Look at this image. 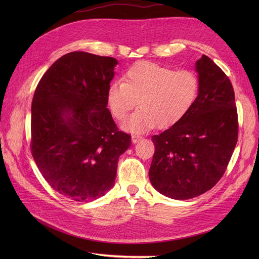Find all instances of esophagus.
Segmentation results:
<instances>
[{
    "label": "esophagus",
    "mask_w": 259,
    "mask_h": 259,
    "mask_svg": "<svg viewBox=\"0 0 259 259\" xmlns=\"http://www.w3.org/2000/svg\"><path fill=\"white\" fill-rule=\"evenodd\" d=\"M143 138L140 137V136H138V135H133L132 136V143L133 144H137L138 142H140V140H142Z\"/></svg>",
    "instance_id": "1"
}]
</instances>
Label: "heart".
Returning a JSON list of instances; mask_svg holds the SVG:
<instances>
[{"label": "heart", "mask_w": 259, "mask_h": 259, "mask_svg": "<svg viewBox=\"0 0 259 259\" xmlns=\"http://www.w3.org/2000/svg\"><path fill=\"white\" fill-rule=\"evenodd\" d=\"M199 91V76L192 70L138 61L126 70L124 82L114 81L108 86L107 101L112 115L122 121L138 100L139 109L122 124V128L144 133L178 122L195 103Z\"/></svg>", "instance_id": "b5f03b06"}]
</instances>
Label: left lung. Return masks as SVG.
I'll use <instances>...</instances> for the list:
<instances>
[{"label":"left lung","instance_id":"8db88e82","mask_svg":"<svg viewBox=\"0 0 259 259\" xmlns=\"http://www.w3.org/2000/svg\"><path fill=\"white\" fill-rule=\"evenodd\" d=\"M200 91L173 126L152 136L149 178L167 198L188 200L211 189L226 171L238 142V113L229 77L209 57L195 62Z\"/></svg>","mask_w":259,"mask_h":259}]
</instances>
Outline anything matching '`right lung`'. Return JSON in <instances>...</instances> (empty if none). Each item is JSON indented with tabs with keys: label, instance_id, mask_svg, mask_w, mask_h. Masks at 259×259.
<instances>
[{
	"label": "right lung",
	"instance_id": "add662e5",
	"mask_svg": "<svg viewBox=\"0 0 259 259\" xmlns=\"http://www.w3.org/2000/svg\"><path fill=\"white\" fill-rule=\"evenodd\" d=\"M117 60L72 52L38 82L31 105V153L54 190L93 201L114 186L117 160L132 138L117 130L107 91Z\"/></svg>",
	"mask_w": 259,
	"mask_h": 259
}]
</instances>
